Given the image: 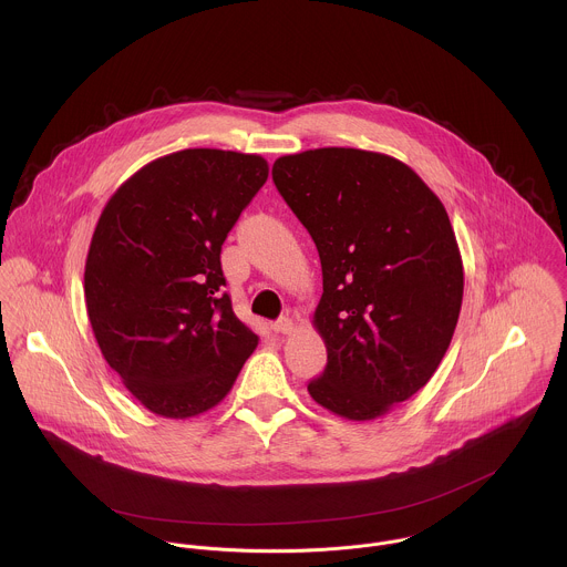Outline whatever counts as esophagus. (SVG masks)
I'll use <instances>...</instances> for the list:
<instances>
[{
	"label": "esophagus",
	"instance_id": "obj_1",
	"mask_svg": "<svg viewBox=\"0 0 567 567\" xmlns=\"http://www.w3.org/2000/svg\"><path fill=\"white\" fill-rule=\"evenodd\" d=\"M272 329H275L277 333H290V331L295 329V323H292V319H290V317H281L279 321H275V323H272Z\"/></svg>",
	"mask_w": 567,
	"mask_h": 567
}]
</instances>
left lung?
Segmentation results:
<instances>
[{
  "label": "left lung",
  "mask_w": 567,
  "mask_h": 567,
  "mask_svg": "<svg viewBox=\"0 0 567 567\" xmlns=\"http://www.w3.org/2000/svg\"><path fill=\"white\" fill-rule=\"evenodd\" d=\"M272 181L319 248L327 347L317 404L351 421L427 384L463 303V259L436 194L389 155L317 148L279 157Z\"/></svg>",
  "instance_id": "1"
}]
</instances>
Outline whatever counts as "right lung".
<instances>
[{
  "label": "right lung",
  "instance_id": "add662e5",
  "mask_svg": "<svg viewBox=\"0 0 567 567\" xmlns=\"http://www.w3.org/2000/svg\"><path fill=\"white\" fill-rule=\"evenodd\" d=\"M266 178L259 155L178 151L135 172L95 225L89 321L109 367L159 416L220 404L257 347L223 292L220 250Z\"/></svg>",
  "mask_w": 567,
  "mask_h": 567
}]
</instances>
